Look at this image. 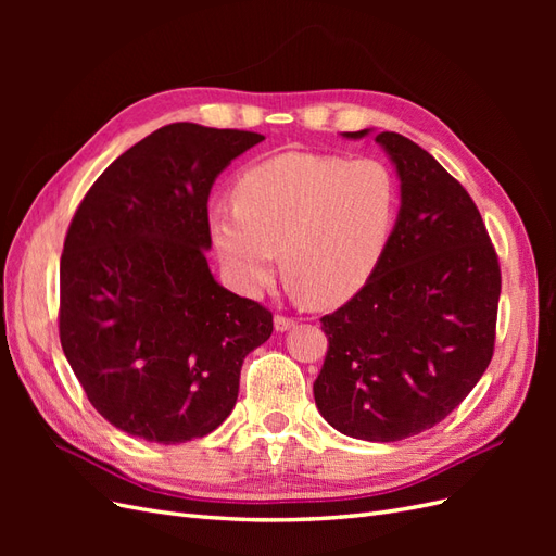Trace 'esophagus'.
I'll return each instance as SVG.
<instances>
[{"mask_svg":"<svg viewBox=\"0 0 556 556\" xmlns=\"http://www.w3.org/2000/svg\"><path fill=\"white\" fill-rule=\"evenodd\" d=\"M274 327L276 331H288L294 327V319L292 317H285V315H276L274 317Z\"/></svg>","mask_w":556,"mask_h":556,"instance_id":"esophagus-1","label":"esophagus"}]
</instances>
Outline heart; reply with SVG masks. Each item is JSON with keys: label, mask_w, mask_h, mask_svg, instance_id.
Returning <instances> with one entry per match:
<instances>
[{"label": "heart", "mask_w": 556, "mask_h": 556, "mask_svg": "<svg viewBox=\"0 0 556 556\" xmlns=\"http://www.w3.org/2000/svg\"><path fill=\"white\" fill-rule=\"evenodd\" d=\"M233 206L208 213L211 241L239 290L282 276L315 308L341 306L371 280L399 213V182L374 157L282 153L233 185Z\"/></svg>", "instance_id": "1"}]
</instances>
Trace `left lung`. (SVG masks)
<instances>
[{"label": "left lung", "mask_w": 556, "mask_h": 556, "mask_svg": "<svg viewBox=\"0 0 556 556\" xmlns=\"http://www.w3.org/2000/svg\"><path fill=\"white\" fill-rule=\"evenodd\" d=\"M376 143L399 178L396 227L371 280L319 319L329 350L313 394L336 431L392 443L439 425L486 371L501 271L462 185L401 134L380 131Z\"/></svg>", "instance_id": "obj_1"}]
</instances>
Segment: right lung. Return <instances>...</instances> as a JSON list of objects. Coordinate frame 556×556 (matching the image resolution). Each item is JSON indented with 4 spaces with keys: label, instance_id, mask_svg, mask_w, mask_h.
<instances>
[{
    "label": "right lung",
    "instance_id": "1",
    "mask_svg": "<svg viewBox=\"0 0 556 556\" xmlns=\"http://www.w3.org/2000/svg\"><path fill=\"white\" fill-rule=\"evenodd\" d=\"M264 137L174 123L97 178L66 231L60 341L97 413L176 445L237 406L243 359L274 331L257 301L223 288L206 250L208 194Z\"/></svg>",
    "mask_w": 556,
    "mask_h": 556
}]
</instances>
